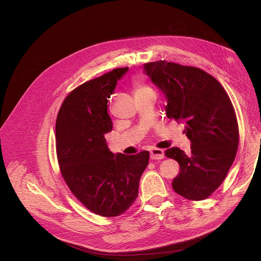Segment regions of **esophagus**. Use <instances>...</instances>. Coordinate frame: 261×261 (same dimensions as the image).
Here are the masks:
<instances>
[{
  "mask_svg": "<svg viewBox=\"0 0 261 261\" xmlns=\"http://www.w3.org/2000/svg\"><path fill=\"white\" fill-rule=\"evenodd\" d=\"M165 158V154H164V150L154 148L150 151V159L151 160H162Z\"/></svg>",
  "mask_w": 261,
  "mask_h": 261,
  "instance_id": "obj_1",
  "label": "esophagus"
}]
</instances>
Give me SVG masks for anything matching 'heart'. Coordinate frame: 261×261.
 <instances>
[{
    "mask_svg": "<svg viewBox=\"0 0 261 261\" xmlns=\"http://www.w3.org/2000/svg\"><path fill=\"white\" fill-rule=\"evenodd\" d=\"M133 91H134V94L135 95H140V94H143L147 91H150L151 89H150L144 81L140 80V79H136L133 81Z\"/></svg>",
    "mask_w": 261,
    "mask_h": 261,
    "instance_id": "heart-1",
    "label": "heart"
}]
</instances>
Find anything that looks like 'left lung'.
I'll list each match as a JSON object with an SVG mask.
<instances>
[{"mask_svg":"<svg viewBox=\"0 0 261 261\" xmlns=\"http://www.w3.org/2000/svg\"><path fill=\"white\" fill-rule=\"evenodd\" d=\"M144 71L165 96L167 117L185 123L191 143L188 155L176 147L165 151L180 165L172 188L188 200L206 199L224 181L238 149V122L228 95L198 67L160 60L144 64Z\"/></svg>","mask_w":261,"mask_h":261,"instance_id":"obj_1","label":"left lung"}]
</instances>
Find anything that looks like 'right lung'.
Here are the masks:
<instances>
[{
	"mask_svg": "<svg viewBox=\"0 0 261 261\" xmlns=\"http://www.w3.org/2000/svg\"><path fill=\"white\" fill-rule=\"evenodd\" d=\"M129 67H118L89 80L68 94L56 120L60 171L72 194L92 213L116 217L139 195L149 152L113 154L105 134L112 131L108 98Z\"/></svg>",
	"mask_w": 261,
	"mask_h": 261,
	"instance_id": "1",
	"label": "right lung"
}]
</instances>
